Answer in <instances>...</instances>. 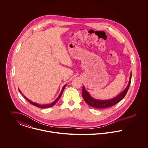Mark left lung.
<instances>
[{
    "instance_id": "1",
    "label": "left lung",
    "mask_w": 148,
    "mask_h": 148,
    "mask_svg": "<svg viewBox=\"0 0 148 148\" xmlns=\"http://www.w3.org/2000/svg\"><path fill=\"white\" fill-rule=\"evenodd\" d=\"M131 78H132V72L130 73V75L129 78V81L128 83V85L126 89L123 90L119 94H118L117 96L113 98L110 99H106V100H101V99H97L95 98H94L92 97L89 92L85 89V86H83L82 89V97L85 101V102L91 107L97 108V109H103V108H107L111 107L116 103L119 102L121 99H122L125 95L126 94L128 89L129 88L130 82H131Z\"/></svg>"
}]
</instances>
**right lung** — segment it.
Returning <instances> with one entry per match:
<instances>
[{"mask_svg":"<svg viewBox=\"0 0 148 148\" xmlns=\"http://www.w3.org/2000/svg\"><path fill=\"white\" fill-rule=\"evenodd\" d=\"M66 85H64L63 86V88L62 89V90H61V92H60V94L59 95V96L58 97V98L53 102H52V103H50V104H46V105H40V104H38V103H35V102H32V101H30V99H29L28 98H27L25 95H23H23L24 96V97L30 102L31 104H32V105H34V106H36V107H38V108H41V109H43V108H50V107H52V106H53L57 102V101L59 100V98H60V97H61V95H62V92H63V90H64V89L65 88V87L66 86ZM19 91L22 93V92L20 91V90L19 89Z\"/></svg>","mask_w":148,"mask_h":148,"instance_id":"obj_1","label":"right lung"}]
</instances>
